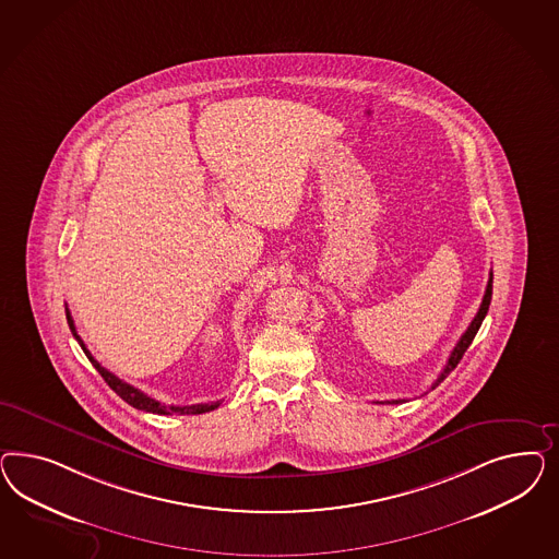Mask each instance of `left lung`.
I'll list each match as a JSON object with an SVG mask.
<instances>
[{"instance_id": "obj_1", "label": "left lung", "mask_w": 559, "mask_h": 559, "mask_svg": "<svg viewBox=\"0 0 559 559\" xmlns=\"http://www.w3.org/2000/svg\"><path fill=\"white\" fill-rule=\"evenodd\" d=\"M491 281H493V274L490 272V278H488V287H486V293H484L481 305H479V309H477V313H475L474 322L469 323V328L465 330V334L459 338L457 346L453 348V353H451V356H449V360H447L444 369L440 371L439 379L432 383V390H435V388H439L440 383L447 379V374H449V372L453 371V369L457 367L459 360L463 358L465 350H467V348H469V344L474 342L475 334H477L479 325H481L484 318H486V313H488V309H490ZM402 402H406V400H391V402H388V404H402ZM381 404H383V402H381Z\"/></svg>"}]
</instances>
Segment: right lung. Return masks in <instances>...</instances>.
<instances>
[{"label":"right lung","instance_id":"right-lung-1","mask_svg":"<svg viewBox=\"0 0 559 559\" xmlns=\"http://www.w3.org/2000/svg\"><path fill=\"white\" fill-rule=\"evenodd\" d=\"M66 316H68L69 330H71L73 338L80 342L82 350H84L85 356L90 358V362L94 365V369L100 372L102 379L110 385V390L115 391L119 397H122L129 406L136 407V409H143V412L159 414V416H168V414L169 416H171V414H178V416H194V414H204V412H211V409L219 407V402H211V404H192V406H166V404H159L157 400H153L150 395H145L143 391H139L136 388H133V385H129L127 381L119 379L115 372L104 369L100 362L92 356V353L85 348L84 340L78 336V332H75V323H73V318H71L68 307H66Z\"/></svg>","mask_w":559,"mask_h":559}]
</instances>
